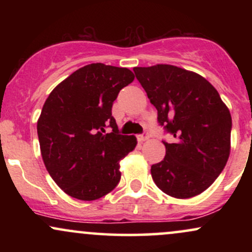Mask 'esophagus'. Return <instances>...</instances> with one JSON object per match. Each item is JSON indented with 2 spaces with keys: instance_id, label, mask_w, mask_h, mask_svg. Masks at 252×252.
<instances>
[{
  "instance_id": "esophagus-1",
  "label": "esophagus",
  "mask_w": 252,
  "mask_h": 252,
  "mask_svg": "<svg viewBox=\"0 0 252 252\" xmlns=\"http://www.w3.org/2000/svg\"><path fill=\"white\" fill-rule=\"evenodd\" d=\"M149 138V134L147 131H144L142 135H137V141L138 142H144L146 140H148Z\"/></svg>"
}]
</instances>
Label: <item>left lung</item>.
<instances>
[{"label": "left lung", "mask_w": 252, "mask_h": 252, "mask_svg": "<svg viewBox=\"0 0 252 252\" xmlns=\"http://www.w3.org/2000/svg\"><path fill=\"white\" fill-rule=\"evenodd\" d=\"M135 76L158 110V122L174 136L162 141L166 156L152 166L153 180L178 199L207 189L230 155L232 120L218 91L200 74L173 65L134 67Z\"/></svg>", "instance_id": "left-lung-1"}]
</instances>
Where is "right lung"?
<instances>
[{
  "label": "right lung",
  "instance_id": "right-lung-1",
  "mask_svg": "<svg viewBox=\"0 0 252 252\" xmlns=\"http://www.w3.org/2000/svg\"><path fill=\"white\" fill-rule=\"evenodd\" d=\"M134 78L126 67L90 63L63 80L43 104L37 121L43 163L72 198L96 200L120 182V161L137 141L120 134L111 109Z\"/></svg>",
  "mask_w": 252,
  "mask_h": 252
}]
</instances>
